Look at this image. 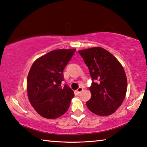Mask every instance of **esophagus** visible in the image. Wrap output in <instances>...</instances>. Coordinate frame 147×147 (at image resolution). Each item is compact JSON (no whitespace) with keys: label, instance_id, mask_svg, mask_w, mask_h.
<instances>
[{"label":"esophagus","instance_id":"34e87169","mask_svg":"<svg viewBox=\"0 0 147 147\" xmlns=\"http://www.w3.org/2000/svg\"><path fill=\"white\" fill-rule=\"evenodd\" d=\"M82 90H83V88H81V87H79V88H78L77 90H76V93H77V94H79L80 92H81L82 91Z\"/></svg>","mask_w":147,"mask_h":147}]
</instances>
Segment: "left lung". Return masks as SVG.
<instances>
[{
	"mask_svg": "<svg viewBox=\"0 0 147 147\" xmlns=\"http://www.w3.org/2000/svg\"><path fill=\"white\" fill-rule=\"evenodd\" d=\"M89 70L92 80L91 98L86 107L94 114L109 116L123 103L127 79L123 67L114 55L101 47L78 51Z\"/></svg>",
	"mask_w": 147,
	"mask_h": 147,
	"instance_id": "left-lung-1",
	"label": "left lung"
}]
</instances>
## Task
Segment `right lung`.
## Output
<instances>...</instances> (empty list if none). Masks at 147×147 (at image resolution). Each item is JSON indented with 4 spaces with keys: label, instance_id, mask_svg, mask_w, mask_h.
Here are the masks:
<instances>
[{
    "label": "right lung",
    "instance_id": "right-lung-1",
    "mask_svg": "<svg viewBox=\"0 0 147 147\" xmlns=\"http://www.w3.org/2000/svg\"><path fill=\"white\" fill-rule=\"evenodd\" d=\"M76 49H57L39 57L32 64L27 77V94L38 114L57 119L67 112L74 92L69 86L61 87L63 70Z\"/></svg>",
    "mask_w": 147,
    "mask_h": 147
}]
</instances>
